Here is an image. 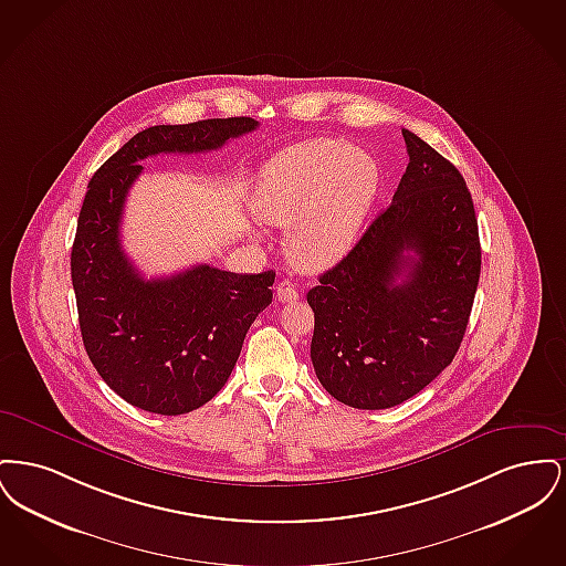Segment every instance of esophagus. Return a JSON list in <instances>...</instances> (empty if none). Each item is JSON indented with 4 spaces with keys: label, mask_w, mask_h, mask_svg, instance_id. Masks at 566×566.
Listing matches in <instances>:
<instances>
[{
    "label": "esophagus",
    "mask_w": 566,
    "mask_h": 566,
    "mask_svg": "<svg viewBox=\"0 0 566 566\" xmlns=\"http://www.w3.org/2000/svg\"><path fill=\"white\" fill-rule=\"evenodd\" d=\"M275 296H277V301H282V303H295L296 298H298L295 282L282 280V282L275 286Z\"/></svg>",
    "instance_id": "34e87169"
}]
</instances>
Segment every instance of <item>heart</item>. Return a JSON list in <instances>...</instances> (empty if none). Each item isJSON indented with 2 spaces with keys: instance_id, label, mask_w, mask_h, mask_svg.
Masks as SVG:
<instances>
[{
  "instance_id": "obj_1",
  "label": "heart",
  "mask_w": 566,
  "mask_h": 566,
  "mask_svg": "<svg viewBox=\"0 0 566 566\" xmlns=\"http://www.w3.org/2000/svg\"><path fill=\"white\" fill-rule=\"evenodd\" d=\"M377 167L339 139H307L280 150L259 174L252 208L270 224L286 227L296 265L323 270L339 261L369 214Z\"/></svg>"
}]
</instances>
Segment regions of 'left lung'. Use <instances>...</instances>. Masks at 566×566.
<instances>
[{"label": "left lung", "mask_w": 566, "mask_h": 566, "mask_svg": "<svg viewBox=\"0 0 566 566\" xmlns=\"http://www.w3.org/2000/svg\"><path fill=\"white\" fill-rule=\"evenodd\" d=\"M403 137L392 203L307 293L316 376L356 409L403 403L454 360L482 270L464 178L424 139Z\"/></svg>", "instance_id": "obj_1"}]
</instances>
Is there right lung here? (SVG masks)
Listing matches in <instances>:
<instances>
[{"instance_id":"obj_1","label":"right lung","mask_w":566,"mask_h":566,"mask_svg":"<svg viewBox=\"0 0 566 566\" xmlns=\"http://www.w3.org/2000/svg\"><path fill=\"white\" fill-rule=\"evenodd\" d=\"M256 127L250 116L148 127L88 182L72 245L82 342L102 379L139 409L180 416L208 403L231 376L250 324L270 305L275 280L273 270L242 275L210 265L144 280L120 245L139 163L216 150Z\"/></svg>"}]
</instances>
